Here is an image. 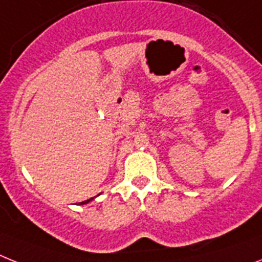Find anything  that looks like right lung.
I'll return each instance as SVG.
<instances>
[{
	"label": "right lung",
	"mask_w": 262,
	"mask_h": 262,
	"mask_svg": "<svg viewBox=\"0 0 262 262\" xmlns=\"http://www.w3.org/2000/svg\"><path fill=\"white\" fill-rule=\"evenodd\" d=\"M92 200H94V198H90V200L84 201V202H81V205H84V204H88V202H90V201H92Z\"/></svg>",
	"instance_id": "right-lung-1"
}]
</instances>
